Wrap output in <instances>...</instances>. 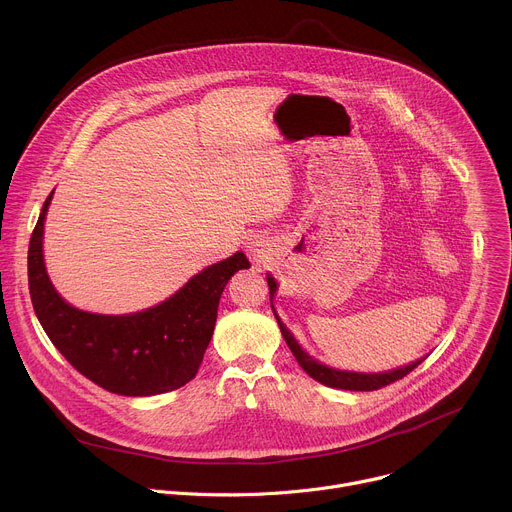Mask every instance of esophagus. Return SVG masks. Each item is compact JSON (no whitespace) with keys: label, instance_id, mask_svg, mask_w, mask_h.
<instances>
[{"label":"esophagus","instance_id":"1","mask_svg":"<svg viewBox=\"0 0 512 512\" xmlns=\"http://www.w3.org/2000/svg\"><path fill=\"white\" fill-rule=\"evenodd\" d=\"M247 251H249L251 259H253L257 265H261V263H265V261L269 259V255H271V245H269V241H267L265 237H261V235H251L249 241H247Z\"/></svg>","mask_w":512,"mask_h":512}]
</instances>
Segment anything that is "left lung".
I'll return each instance as SVG.
<instances>
[{"instance_id": "left-lung-1", "label": "left lung", "mask_w": 512, "mask_h": 512, "mask_svg": "<svg viewBox=\"0 0 512 512\" xmlns=\"http://www.w3.org/2000/svg\"><path fill=\"white\" fill-rule=\"evenodd\" d=\"M267 283H269V294H271V308H273V296L277 294L279 289V283L275 281V277L271 273H267ZM273 314H275V320L279 324V330H281V336L285 338L289 350L294 352L296 360L300 362V367L318 383L326 385V387H332V389H342V391H377V389H383L399 379H403L405 375H409L419 362L425 360V356L409 362V364H403V367H397V369H391V371H381V373H358V371H342V369H334V367H328V364L320 362L318 358H314L312 354H308L302 344L296 340V336L291 334V330L281 322V318L277 316L275 308H273Z\"/></svg>"}]
</instances>
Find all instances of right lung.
Instances as JSON below:
<instances>
[{
  "label": "right lung",
  "mask_w": 512,
  "mask_h": 512,
  "mask_svg": "<svg viewBox=\"0 0 512 512\" xmlns=\"http://www.w3.org/2000/svg\"><path fill=\"white\" fill-rule=\"evenodd\" d=\"M48 194L28 249L34 312L58 352L95 385L123 397L162 395L190 383L214 332L218 302L229 279L251 267L237 251L192 275L164 302L133 314H95L68 304L44 263Z\"/></svg>",
  "instance_id": "right-lung-1"
}]
</instances>
